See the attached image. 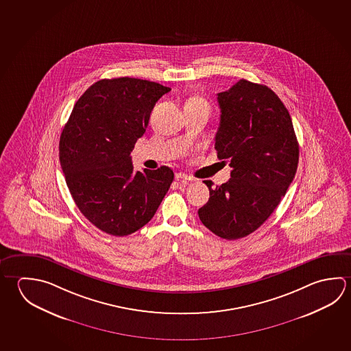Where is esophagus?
Here are the masks:
<instances>
[{
  "label": "esophagus",
  "instance_id": "1",
  "mask_svg": "<svg viewBox=\"0 0 351 351\" xmlns=\"http://www.w3.org/2000/svg\"><path fill=\"white\" fill-rule=\"evenodd\" d=\"M175 178L178 180V181H184V182H191V181H193V178L189 176V175H186V173H178L175 175Z\"/></svg>",
  "mask_w": 351,
  "mask_h": 351
}]
</instances>
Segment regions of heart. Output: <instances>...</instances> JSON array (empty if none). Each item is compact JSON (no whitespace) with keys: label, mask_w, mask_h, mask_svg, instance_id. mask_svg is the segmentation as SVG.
Masks as SVG:
<instances>
[{"label":"heart","mask_w":351,"mask_h":351,"mask_svg":"<svg viewBox=\"0 0 351 351\" xmlns=\"http://www.w3.org/2000/svg\"><path fill=\"white\" fill-rule=\"evenodd\" d=\"M189 105L207 106V104H206V101H204V99H198V97H196V99H190V102H189ZM207 107H208V106H207Z\"/></svg>","instance_id":"1"}]
</instances>
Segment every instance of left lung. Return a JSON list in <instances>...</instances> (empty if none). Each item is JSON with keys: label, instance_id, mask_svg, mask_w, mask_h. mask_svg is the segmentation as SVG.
<instances>
[{"label": "left lung", "instance_id": "8db88e82", "mask_svg": "<svg viewBox=\"0 0 351 351\" xmlns=\"http://www.w3.org/2000/svg\"><path fill=\"white\" fill-rule=\"evenodd\" d=\"M217 99L221 114L215 148L232 173L215 189L204 181L209 199L198 217L223 239H240L255 232L286 195L300 148L287 108L269 87L241 79Z\"/></svg>", "mask_w": 351, "mask_h": 351}]
</instances>
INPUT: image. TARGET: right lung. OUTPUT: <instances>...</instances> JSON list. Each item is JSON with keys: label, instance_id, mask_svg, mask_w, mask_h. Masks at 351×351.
<instances>
[{"label": "right lung", "instance_id": "1", "mask_svg": "<svg viewBox=\"0 0 351 351\" xmlns=\"http://www.w3.org/2000/svg\"><path fill=\"white\" fill-rule=\"evenodd\" d=\"M171 88L134 77L104 79L75 104L59 143L66 184L81 213L124 237L144 227L173 182L170 167L134 171L130 153L150 113Z\"/></svg>", "mask_w": 351, "mask_h": 351}]
</instances>
